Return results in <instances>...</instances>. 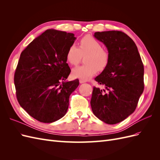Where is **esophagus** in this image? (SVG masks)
<instances>
[{
  "mask_svg": "<svg viewBox=\"0 0 160 160\" xmlns=\"http://www.w3.org/2000/svg\"><path fill=\"white\" fill-rule=\"evenodd\" d=\"M79 82H80V83H85L86 81L83 79H79Z\"/></svg>",
  "mask_w": 160,
  "mask_h": 160,
  "instance_id": "esophagus-1",
  "label": "esophagus"
}]
</instances>
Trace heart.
I'll list each match as a JSON object with an SVG mask.
<instances>
[{
    "label": "heart",
    "instance_id": "obj_1",
    "mask_svg": "<svg viewBox=\"0 0 160 160\" xmlns=\"http://www.w3.org/2000/svg\"><path fill=\"white\" fill-rule=\"evenodd\" d=\"M86 65L76 67L72 70V75L76 78L87 81L94 76L98 70L102 71L109 62L108 52L103 49L101 43L91 35H86L79 41V48L71 45L66 53V59L71 65H77L82 56Z\"/></svg>",
    "mask_w": 160,
    "mask_h": 160
}]
</instances>
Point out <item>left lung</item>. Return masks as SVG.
I'll list each match as a JSON object with an SVG mask.
<instances>
[{
    "instance_id": "8db88e82",
    "label": "left lung",
    "mask_w": 160,
    "mask_h": 160,
    "mask_svg": "<svg viewBox=\"0 0 160 160\" xmlns=\"http://www.w3.org/2000/svg\"><path fill=\"white\" fill-rule=\"evenodd\" d=\"M94 37L107 47L109 62L95 81L91 99L93 114L108 124L122 122L136 109L144 89L143 65L134 41L118 31L96 32Z\"/></svg>"
}]
</instances>
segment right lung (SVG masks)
<instances>
[{"label":"right lung","mask_w":160,"mask_h":160,"mask_svg":"<svg viewBox=\"0 0 160 160\" xmlns=\"http://www.w3.org/2000/svg\"><path fill=\"white\" fill-rule=\"evenodd\" d=\"M76 39L73 33L48 29L21 52L14 82L19 104L42 123L62 118L78 79L67 81L71 69L66 53Z\"/></svg>","instance_id":"obj_1"}]
</instances>
